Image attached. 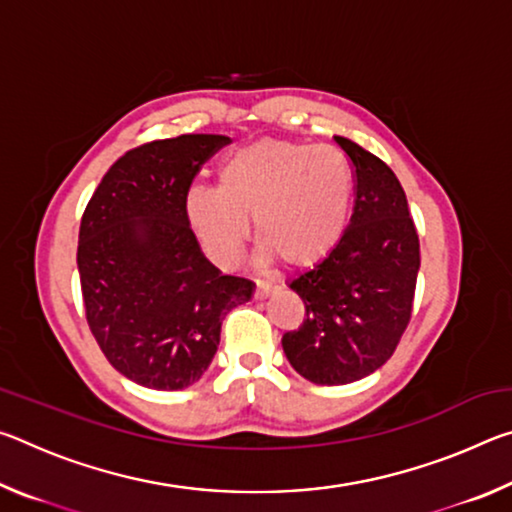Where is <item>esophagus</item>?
<instances>
[{
    "label": "esophagus",
    "instance_id": "obj_1",
    "mask_svg": "<svg viewBox=\"0 0 512 512\" xmlns=\"http://www.w3.org/2000/svg\"><path fill=\"white\" fill-rule=\"evenodd\" d=\"M277 289V284H271V282H264V280H257V287H255V298L257 300H262V298H268L271 296V293H275Z\"/></svg>",
    "mask_w": 512,
    "mask_h": 512
}]
</instances>
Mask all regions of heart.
<instances>
[{
	"label": "heart",
	"instance_id": "1",
	"mask_svg": "<svg viewBox=\"0 0 512 512\" xmlns=\"http://www.w3.org/2000/svg\"><path fill=\"white\" fill-rule=\"evenodd\" d=\"M352 194V164L334 146L259 140L221 162L219 185L187 189L185 216L205 255L221 268L237 264L248 216L264 259L311 266L341 241Z\"/></svg>",
	"mask_w": 512,
	"mask_h": 512
}]
</instances>
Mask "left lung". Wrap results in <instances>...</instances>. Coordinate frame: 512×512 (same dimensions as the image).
<instances>
[{
  "instance_id": "left-lung-1",
  "label": "left lung",
  "mask_w": 512,
  "mask_h": 512,
  "mask_svg": "<svg viewBox=\"0 0 512 512\" xmlns=\"http://www.w3.org/2000/svg\"><path fill=\"white\" fill-rule=\"evenodd\" d=\"M352 162L357 198L339 244L289 287L307 318L282 336L293 370L320 386L368 377L393 357L411 320L420 241L406 194L386 162L334 137Z\"/></svg>"
}]
</instances>
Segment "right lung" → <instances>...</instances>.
Masks as SVG:
<instances>
[{"label": "right lung", "mask_w": 512, "mask_h": 512, "mask_svg": "<svg viewBox=\"0 0 512 512\" xmlns=\"http://www.w3.org/2000/svg\"><path fill=\"white\" fill-rule=\"evenodd\" d=\"M225 135H180L137 146L112 164L79 232L85 318L126 379L153 391L196 384L219 348L225 314L255 293L221 275L185 216V192Z\"/></svg>", "instance_id": "add662e5"}]
</instances>
